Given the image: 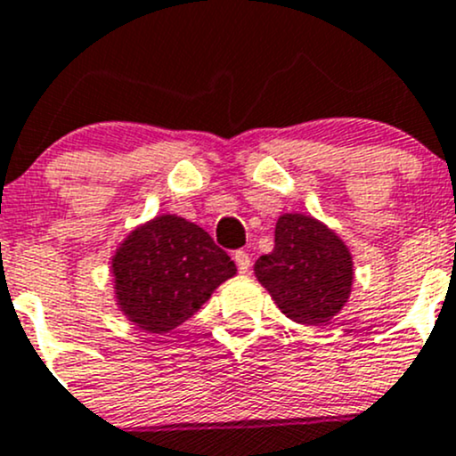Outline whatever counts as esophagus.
I'll use <instances>...</instances> for the list:
<instances>
[{
    "instance_id": "34e87169",
    "label": "esophagus",
    "mask_w": 456,
    "mask_h": 456,
    "mask_svg": "<svg viewBox=\"0 0 456 456\" xmlns=\"http://www.w3.org/2000/svg\"><path fill=\"white\" fill-rule=\"evenodd\" d=\"M233 260H236L238 271L248 273V268H251V257H248L247 251H236L233 253Z\"/></svg>"
}]
</instances>
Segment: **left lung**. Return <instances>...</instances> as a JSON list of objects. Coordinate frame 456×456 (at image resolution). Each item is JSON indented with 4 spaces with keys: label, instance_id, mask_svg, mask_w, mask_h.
<instances>
[{
    "label": "left lung",
    "instance_id": "8db88e82",
    "mask_svg": "<svg viewBox=\"0 0 456 456\" xmlns=\"http://www.w3.org/2000/svg\"><path fill=\"white\" fill-rule=\"evenodd\" d=\"M253 271L277 308L301 325L328 323L352 295V251L314 216L281 214L275 248L262 256Z\"/></svg>",
    "mask_w": 456,
    "mask_h": 456
}]
</instances>
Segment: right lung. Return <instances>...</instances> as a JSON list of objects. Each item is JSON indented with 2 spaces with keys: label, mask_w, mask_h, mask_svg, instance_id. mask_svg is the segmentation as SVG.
Listing matches in <instances>:
<instances>
[{
  "label": "right lung",
  "mask_w": 456,
  "mask_h": 456,
  "mask_svg": "<svg viewBox=\"0 0 456 456\" xmlns=\"http://www.w3.org/2000/svg\"><path fill=\"white\" fill-rule=\"evenodd\" d=\"M236 271L205 229L176 214L137 224L111 256L115 304L151 334L185 323Z\"/></svg>",
  "instance_id": "obj_1"
}]
</instances>
